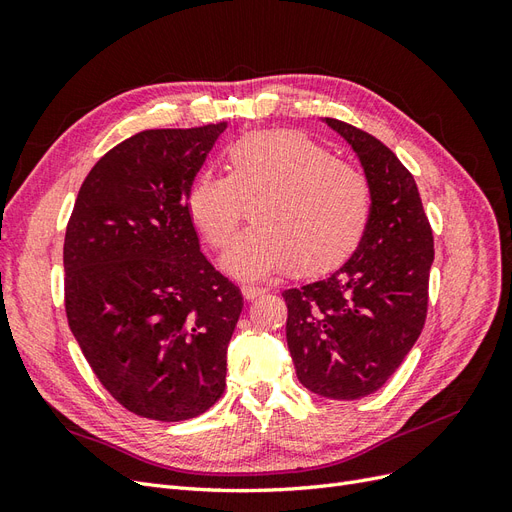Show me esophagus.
I'll use <instances>...</instances> for the list:
<instances>
[{
    "mask_svg": "<svg viewBox=\"0 0 512 512\" xmlns=\"http://www.w3.org/2000/svg\"><path fill=\"white\" fill-rule=\"evenodd\" d=\"M241 290H243V297H245V299H250V301H252V299H258L260 294H265V292H267V290L262 288V286H252V284H243V288H241Z\"/></svg>",
    "mask_w": 512,
    "mask_h": 512,
    "instance_id": "34e87169",
    "label": "esophagus"
}]
</instances>
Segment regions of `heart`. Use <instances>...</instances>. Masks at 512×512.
<instances>
[{"instance_id":"1","label":"heart","mask_w":512,"mask_h":512,"mask_svg":"<svg viewBox=\"0 0 512 512\" xmlns=\"http://www.w3.org/2000/svg\"><path fill=\"white\" fill-rule=\"evenodd\" d=\"M224 175L200 173L185 209L203 241L222 250L250 205L252 226L232 243V275L265 277L288 267L303 277L337 269L359 247L371 192L359 168L331 158L299 132H254L224 149Z\"/></svg>"}]
</instances>
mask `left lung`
<instances>
[{
	"label": "left lung",
	"mask_w": 512,
	"mask_h": 512,
	"mask_svg": "<svg viewBox=\"0 0 512 512\" xmlns=\"http://www.w3.org/2000/svg\"><path fill=\"white\" fill-rule=\"evenodd\" d=\"M359 153L371 192L365 235L327 280L284 290L299 382L329 399L376 393L421 335L433 232L410 170L376 136L327 117Z\"/></svg>",
	"instance_id": "left-lung-1"
}]
</instances>
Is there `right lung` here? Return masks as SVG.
<instances>
[{
  "label": "right lung",
  "mask_w": 512,
  "mask_h": 512,
  "mask_svg": "<svg viewBox=\"0 0 512 512\" xmlns=\"http://www.w3.org/2000/svg\"><path fill=\"white\" fill-rule=\"evenodd\" d=\"M226 123L145 130L85 177L66 226L68 324L128 412L177 423L226 389L239 286L200 252L185 196Z\"/></svg>",
  "instance_id": "1"
}]
</instances>
